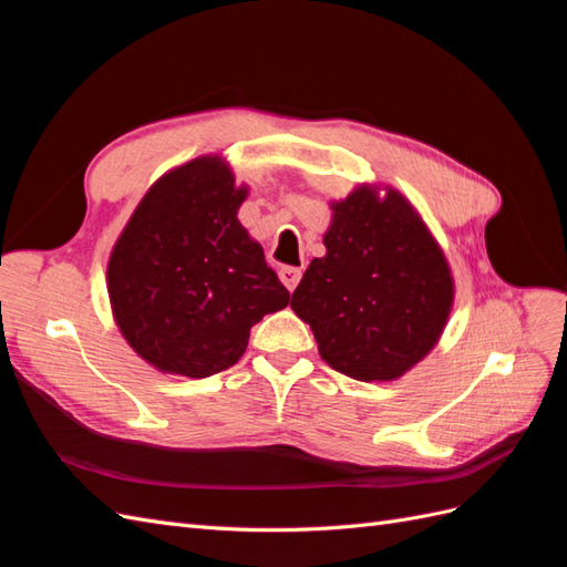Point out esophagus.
I'll return each mask as SVG.
<instances>
[{
  "mask_svg": "<svg viewBox=\"0 0 567 567\" xmlns=\"http://www.w3.org/2000/svg\"><path fill=\"white\" fill-rule=\"evenodd\" d=\"M300 269L298 267H281L279 269V279H281V284L288 288V290H296V286H298V281H300Z\"/></svg>",
  "mask_w": 567,
  "mask_h": 567,
  "instance_id": "1",
  "label": "esophagus"
}]
</instances>
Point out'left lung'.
Masks as SVG:
<instances>
[{"mask_svg": "<svg viewBox=\"0 0 567 567\" xmlns=\"http://www.w3.org/2000/svg\"><path fill=\"white\" fill-rule=\"evenodd\" d=\"M359 184L331 203L326 255L315 257L290 307L319 354L357 381H398L431 352L454 305L447 257L398 188Z\"/></svg>", "mask_w": 567, "mask_h": 567, "instance_id": "1", "label": "left lung"}]
</instances>
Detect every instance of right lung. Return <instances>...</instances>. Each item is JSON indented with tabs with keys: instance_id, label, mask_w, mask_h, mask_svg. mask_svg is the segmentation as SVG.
<instances>
[{
	"instance_id": "add662e5",
	"label": "right lung",
	"mask_w": 567,
	"mask_h": 567,
	"mask_svg": "<svg viewBox=\"0 0 567 567\" xmlns=\"http://www.w3.org/2000/svg\"><path fill=\"white\" fill-rule=\"evenodd\" d=\"M248 186L221 156L165 173L136 205L109 257L113 319L163 373L205 379L236 364L250 329L290 293L238 221Z\"/></svg>"
}]
</instances>
